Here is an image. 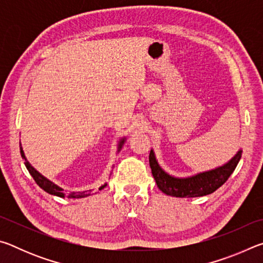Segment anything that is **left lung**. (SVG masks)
Instances as JSON below:
<instances>
[{
	"instance_id": "1",
	"label": "left lung",
	"mask_w": 263,
	"mask_h": 263,
	"mask_svg": "<svg viewBox=\"0 0 263 263\" xmlns=\"http://www.w3.org/2000/svg\"><path fill=\"white\" fill-rule=\"evenodd\" d=\"M242 151L235 154V157L224 166L213 169L210 172L188 177V179H176L164 173L157 162L153 151L149 152V166L152 174L157 182L158 188L163 194L173 197H199L210 195L229 180L231 174L241 158Z\"/></svg>"
}]
</instances>
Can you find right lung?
Here are the masks:
<instances>
[{"label": "right lung", "instance_id": "add662e5", "mask_svg": "<svg viewBox=\"0 0 263 263\" xmlns=\"http://www.w3.org/2000/svg\"><path fill=\"white\" fill-rule=\"evenodd\" d=\"M123 144H124V139H123L121 142H119V147H118V148H121ZM20 148H21V155H22V158H23V159L25 160V162H24V163H25V167L28 168V171H29V173L31 174V176L33 177V180H34L35 183H37L39 186H41V188H42L43 190H45L46 193H48V194L59 196V197H65L64 189L59 188V186L55 185L54 183H52L51 181H48L47 179H45V177L39 174V173H38L37 171H35V169H34L32 166H31V164H30L28 161H26L24 152H23V149H22V146H21ZM104 185H105V184H104ZM104 185H102L100 189L104 188ZM90 195H92V190L83 191V193H69V194L67 195V197H68V198H82V197H87V196H90Z\"/></svg>", "mask_w": 263, "mask_h": 263}]
</instances>
